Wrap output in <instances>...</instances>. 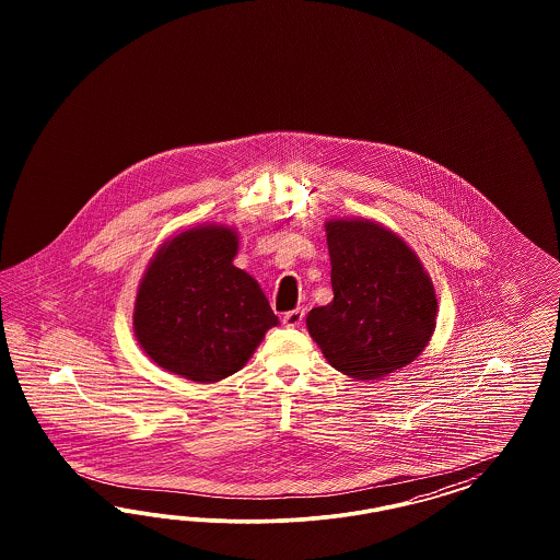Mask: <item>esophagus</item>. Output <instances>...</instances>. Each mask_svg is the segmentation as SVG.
Segmentation results:
<instances>
[{
  "instance_id": "1",
  "label": "esophagus",
  "mask_w": 560,
  "mask_h": 560,
  "mask_svg": "<svg viewBox=\"0 0 560 560\" xmlns=\"http://www.w3.org/2000/svg\"><path fill=\"white\" fill-rule=\"evenodd\" d=\"M304 307L291 310V312H288V314L283 316V324H285L288 328H295V326H300V324L304 323Z\"/></svg>"
}]
</instances>
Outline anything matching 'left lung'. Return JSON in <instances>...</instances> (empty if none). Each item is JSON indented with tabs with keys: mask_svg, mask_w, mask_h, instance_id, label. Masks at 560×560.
<instances>
[{
	"mask_svg": "<svg viewBox=\"0 0 560 560\" xmlns=\"http://www.w3.org/2000/svg\"><path fill=\"white\" fill-rule=\"evenodd\" d=\"M335 298L305 324L326 361L355 380H382L423 353L438 298L423 262L398 234L372 220H328Z\"/></svg>",
	"mask_w": 560,
	"mask_h": 560,
	"instance_id": "left-lung-1",
	"label": "left lung"
}]
</instances>
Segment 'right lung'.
<instances>
[{
    "label": "right lung",
    "mask_w": 560,
    "mask_h": 560,
    "mask_svg": "<svg viewBox=\"0 0 560 560\" xmlns=\"http://www.w3.org/2000/svg\"><path fill=\"white\" fill-rule=\"evenodd\" d=\"M237 232L197 225L166 240L137 289L133 330L162 370L199 384L240 372L279 320L255 277L234 267Z\"/></svg>",
    "instance_id": "obj_1"
}]
</instances>
